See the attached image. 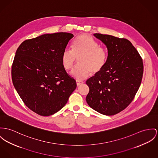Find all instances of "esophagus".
<instances>
[{
    "label": "esophagus",
    "instance_id": "esophagus-1",
    "mask_svg": "<svg viewBox=\"0 0 158 158\" xmlns=\"http://www.w3.org/2000/svg\"><path fill=\"white\" fill-rule=\"evenodd\" d=\"M84 84V82H82V81H76V84L77 86H79V85H82Z\"/></svg>",
    "mask_w": 158,
    "mask_h": 158
}]
</instances>
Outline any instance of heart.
Wrapping results in <instances>:
<instances>
[{
  "label": "heart",
  "mask_w": 158,
  "mask_h": 158,
  "mask_svg": "<svg viewBox=\"0 0 158 158\" xmlns=\"http://www.w3.org/2000/svg\"><path fill=\"white\" fill-rule=\"evenodd\" d=\"M79 58V64L72 70V74L77 80L86 78L90 73H99L105 67L108 60L106 49L99 46L93 37L82 34L75 41L73 49L66 48L62 54L61 60L64 68L70 70Z\"/></svg>",
  "instance_id": "heart-1"
}]
</instances>
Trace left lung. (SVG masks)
<instances>
[{
  "label": "left lung",
  "mask_w": 158,
  "mask_h": 158,
  "mask_svg": "<svg viewBox=\"0 0 158 158\" xmlns=\"http://www.w3.org/2000/svg\"><path fill=\"white\" fill-rule=\"evenodd\" d=\"M108 49V60L103 69L86 84L89 91L88 105L105 115H113L132 102L143 78V62L137 50L128 40L94 34Z\"/></svg>",
  "instance_id": "8db88e82"
}]
</instances>
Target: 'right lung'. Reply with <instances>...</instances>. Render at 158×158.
<instances>
[{"label":"right lung","mask_w":158,"mask_h":158,"mask_svg":"<svg viewBox=\"0 0 158 158\" xmlns=\"http://www.w3.org/2000/svg\"><path fill=\"white\" fill-rule=\"evenodd\" d=\"M72 34H47L24 41L12 63L13 85L28 108L41 116L57 112L76 88L62 64V54Z\"/></svg>","instance_id":"add662e5"}]
</instances>
